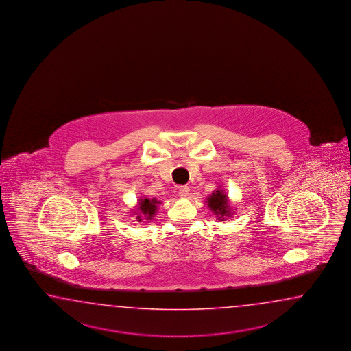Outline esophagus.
<instances>
[{
	"mask_svg": "<svg viewBox=\"0 0 351 351\" xmlns=\"http://www.w3.org/2000/svg\"><path fill=\"white\" fill-rule=\"evenodd\" d=\"M177 193H178L180 198H186L188 193H189V188H188V186H179L178 188H177Z\"/></svg>",
	"mask_w": 351,
	"mask_h": 351,
	"instance_id": "34e87169",
	"label": "esophagus"
}]
</instances>
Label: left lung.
<instances>
[{"mask_svg":"<svg viewBox=\"0 0 351 351\" xmlns=\"http://www.w3.org/2000/svg\"><path fill=\"white\" fill-rule=\"evenodd\" d=\"M207 204H208L209 209L218 217L219 221H224V219H227L226 217H230V215H232L228 197H227V194L224 193L222 188H218L209 195L207 198Z\"/></svg>","mask_w":351,"mask_h":351,"instance_id":"obj_1","label":"left lung"}]
</instances>
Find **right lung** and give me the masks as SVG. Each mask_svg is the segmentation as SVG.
I'll use <instances>...</instances> for the list:
<instances>
[{"mask_svg":"<svg viewBox=\"0 0 351 351\" xmlns=\"http://www.w3.org/2000/svg\"><path fill=\"white\" fill-rule=\"evenodd\" d=\"M160 202L157 201L156 198L149 199V198H142L138 202V208L135 209V213H136V219L138 222H142V221H150L153 219V217L157 212L158 204Z\"/></svg>","mask_w":351,"mask_h":351,"instance_id":"right-lung-1","label":"right lung"}]
</instances>
